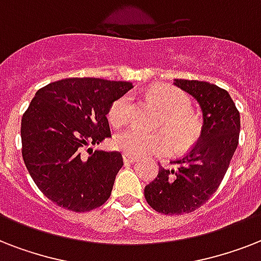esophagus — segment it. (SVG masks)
<instances>
[{
	"instance_id": "esophagus-1",
	"label": "esophagus",
	"mask_w": 261,
	"mask_h": 261,
	"mask_svg": "<svg viewBox=\"0 0 261 261\" xmlns=\"http://www.w3.org/2000/svg\"><path fill=\"white\" fill-rule=\"evenodd\" d=\"M123 161L126 164H130V163H135L137 159H135L134 155H128V154H123Z\"/></svg>"
}]
</instances>
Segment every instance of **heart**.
Segmentation results:
<instances>
[{"label": "heart", "mask_w": 261, "mask_h": 261, "mask_svg": "<svg viewBox=\"0 0 261 261\" xmlns=\"http://www.w3.org/2000/svg\"><path fill=\"white\" fill-rule=\"evenodd\" d=\"M149 97L163 111L161 126L169 133L178 147L190 145L198 137V122L188 112L190 101L184 93L172 87H155L150 89ZM131 96L123 94L116 98L110 111L108 119L114 126H122L131 116ZM114 145L124 154L141 157L151 153H164L169 150L171 141L163 131L145 133L135 127L120 131L114 139Z\"/></svg>", "instance_id": "heart-1"}]
</instances>
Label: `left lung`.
<instances>
[{"mask_svg":"<svg viewBox=\"0 0 261 261\" xmlns=\"http://www.w3.org/2000/svg\"><path fill=\"white\" fill-rule=\"evenodd\" d=\"M174 87L191 94L202 110L198 142L173 167H160L157 178L145 187V198L161 214L192 213L213 196L239 145L240 112L230 94L214 84L174 80Z\"/></svg>","mask_w":261,"mask_h":261,"instance_id":"8db88e82","label":"left lung"}]
</instances>
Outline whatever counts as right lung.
<instances>
[{"label": "right lung", "instance_id": "1", "mask_svg": "<svg viewBox=\"0 0 261 261\" xmlns=\"http://www.w3.org/2000/svg\"><path fill=\"white\" fill-rule=\"evenodd\" d=\"M131 88L124 81L65 79L36 92L21 119L22 159L51 202L84 213L108 200L122 154L90 146L110 138L108 111Z\"/></svg>", "mask_w": 261, "mask_h": 261}]
</instances>
